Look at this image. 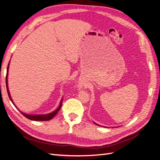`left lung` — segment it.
Listing matches in <instances>:
<instances>
[{"label":"left lung","mask_w":160,"mask_h":160,"mask_svg":"<svg viewBox=\"0 0 160 160\" xmlns=\"http://www.w3.org/2000/svg\"><path fill=\"white\" fill-rule=\"evenodd\" d=\"M95 124H96V123H95Z\"/></svg>","instance_id":"8db88e82"}]
</instances>
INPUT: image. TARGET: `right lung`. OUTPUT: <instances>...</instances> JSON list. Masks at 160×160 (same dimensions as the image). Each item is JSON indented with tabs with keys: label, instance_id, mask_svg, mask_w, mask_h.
<instances>
[{
	"label": "right lung",
	"instance_id": "right-lung-1",
	"mask_svg": "<svg viewBox=\"0 0 160 160\" xmlns=\"http://www.w3.org/2000/svg\"><path fill=\"white\" fill-rule=\"evenodd\" d=\"M9 63L8 64V70H7V75H6V86H7V90H8V95H9V97L10 98L11 101H12L13 102H13L12 101V98H11V96H10V94H9V89H8V69H9ZM62 100L63 99H62L61 102H60V104H59V106L58 107V109H56L54 112H52L50 113H48V114H43V115H30V114H27V113H22V114L25 116L27 118L29 119V120H36V121H46V120H49L52 119L53 117H54L57 113H58V112L59 111V109H61V107H62ZM14 105V104H13ZM16 106V105H15Z\"/></svg>",
	"mask_w": 160,
	"mask_h": 160
}]
</instances>
